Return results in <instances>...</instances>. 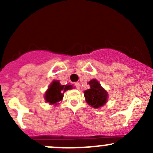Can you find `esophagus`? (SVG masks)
Returning a JSON list of instances; mask_svg holds the SVG:
<instances>
[{
	"mask_svg": "<svg viewBox=\"0 0 153 153\" xmlns=\"http://www.w3.org/2000/svg\"><path fill=\"white\" fill-rule=\"evenodd\" d=\"M74 85H75V88H76V89H79L80 88V83L79 82H76V83H75V84H74Z\"/></svg>",
	"mask_w": 153,
	"mask_h": 153,
	"instance_id": "obj_1",
	"label": "esophagus"
}]
</instances>
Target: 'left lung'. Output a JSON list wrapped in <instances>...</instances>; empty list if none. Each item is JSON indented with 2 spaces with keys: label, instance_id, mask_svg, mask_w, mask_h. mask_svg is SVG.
I'll use <instances>...</instances> for the list:
<instances>
[{
  "label": "left lung",
  "instance_id": "1",
  "mask_svg": "<svg viewBox=\"0 0 153 153\" xmlns=\"http://www.w3.org/2000/svg\"><path fill=\"white\" fill-rule=\"evenodd\" d=\"M89 84L90 85V89L84 92L86 103L94 108L101 107L106 104L108 96L107 92L95 79L91 80Z\"/></svg>",
  "mask_w": 153,
  "mask_h": 153
}]
</instances>
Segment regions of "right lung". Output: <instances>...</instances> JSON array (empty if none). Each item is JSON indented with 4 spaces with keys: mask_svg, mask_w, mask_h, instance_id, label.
Segmentation results:
<instances>
[{
    "mask_svg": "<svg viewBox=\"0 0 153 153\" xmlns=\"http://www.w3.org/2000/svg\"><path fill=\"white\" fill-rule=\"evenodd\" d=\"M72 88V85H61L58 81H54L45 94L46 101L51 104H57L56 103L62 100L64 92Z\"/></svg>",
    "mask_w": 153,
    "mask_h": 153,
    "instance_id": "1",
    "label": "right lung"
}]
</instances>
